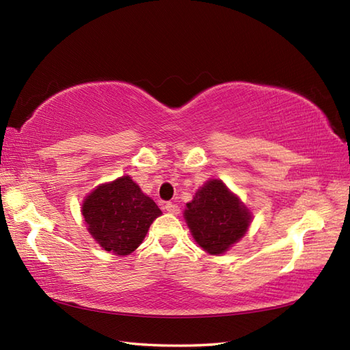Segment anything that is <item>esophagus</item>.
<instances>
[{"label":"esophagus","mask_w":350,"mask_h":350,"mask_svg":"<svg viewBox=\"0 0 350 350\" xmlns=\"http://www.w3.org/2000/svg\"><path fill=\"white\" fill-rule=\"evenodd\" d=\"M165 210L168 213H172V214H178V213H180V207H178V205L174 204V202H167L165 204Z\"/></svg>","instance_id":"1"}]
</instances>
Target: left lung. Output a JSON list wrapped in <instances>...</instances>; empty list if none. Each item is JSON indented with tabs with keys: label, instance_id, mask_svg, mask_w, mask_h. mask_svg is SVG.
<instances>
[{
	"label": "left lung",
	"instance_id": "obj_1",
	"mask_svg": "<svg viewBox=\"0 0 350 350\" xmlns=\"http://www.w3.org/2000/svg\"><path fill=\"white\" fill-rule=\"evenodd\" d=\"M185 219L192 235L205 252L221 254L245 235L248 210L221 180H210L186 204Z\"/></svg>",
	"mask_w": 350,
	"mask_h": 350
}]
</instances>
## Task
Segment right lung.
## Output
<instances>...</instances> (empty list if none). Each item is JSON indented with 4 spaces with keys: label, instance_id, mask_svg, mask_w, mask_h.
<instances>
[{
    "label": "right lung",
    "instance_id": "obj_1",
    "mask_svg": "<svg viewBox=\"0 0 350 350\" xmlns=\"http://www.w3.org/2000/svg\"><path fill=\"white\" fill-rule=\"evenodd\" d=\"M92 237L106 252L127 256L140 244L161 210L129 176L96 187L83 204Z\"/></svg>",
    "mask_w": 350,
    "mask_h": 350
}]
</instances>
